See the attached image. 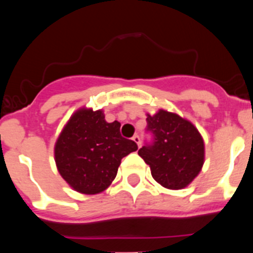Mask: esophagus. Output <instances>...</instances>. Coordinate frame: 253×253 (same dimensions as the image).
Returning <instances> with one entry per match:
<instances>
[{"instance_id":"esophagus-1","label":"esophagus","mask_w":253,"mask_h":253,"mask_svg":"<svg viewBox=\"0 0 253 253\" xmlns=\"http://www.w3.org/2000/svg\"><path fill=\"white\" fill-rule=\"evenodd\" d=\"M132 139H133V142L136 143L137 145H138V148L141 147V138H139V136H137V134H136V136L132 137Z\"/></svg>"}]
</instances>
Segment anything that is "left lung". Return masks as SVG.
Returning <instances> with one entry per match:
<instances>
[{"label":"left lung","mask_w":253,"mask_h":253,"mask_svg":"<svg viewBox=\"0 0 253 253\" xmlns=\"http://www.w3.org/2000/svg\"><path fill=\"white\" fill-rule=\"evenodd\" d=\"M147 131L153 142L138 150L158 183L169 190H181L200 174L205 163V142L192 122L160 109L147 114Z\"/></svg>","instance_id":"left-lung-1"}]
</instances>
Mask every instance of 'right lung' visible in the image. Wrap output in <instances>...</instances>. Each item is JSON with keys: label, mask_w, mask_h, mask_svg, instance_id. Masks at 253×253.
I'll return each instance as SVG.
<instances>
[{"label": "right lung", "mask_w": 253, "mask_h": 253, "mask_svg": "<svg viewBox=\"0 0 253 253\" xmlns=\"http://www.w3.org/2000/svg\"><path fill=\"white\" fill-rule=\"evenodd\" d=\"M119 121H105L103 110L82 108L68 120L55 144V162L75 191L96 195L116 177L121 159L138 149L120 133Z\"/></svg>", "instance_id": "right-lung-1"}]
</instances>
